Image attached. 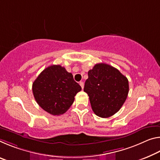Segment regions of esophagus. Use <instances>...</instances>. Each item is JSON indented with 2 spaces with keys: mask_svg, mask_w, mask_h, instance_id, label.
Returning <instances> with one entry per match:
<instances>
[{
  "mask_svg": "<svg viewBox=\"0 0 160 160\" xmlns=\"http://www.w3.org/2000/svg\"><path fill=\"white\" fill-rule=\"evenodd\" d=\"M80 85L81 86V88H82V89H83V88H84V82L81 81V82H80Z\"/></svg>",
  "mask_w": 160,
  "mask_h": 160,
  "instance_id": "obj_1",
  "label": "esophagus"
}]
</instances>
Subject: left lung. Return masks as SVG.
<instances>
[{"mask_svg": "<svg viewBox=\"0 0 160 160\" xmlns=\"http://www.w3.org/2000/svg\"><path fill=\"white\" fill-rule=\"evenodd\" d=\"M84 91L89 96L94 113L108 118L118 112L125 102L129 92L128 80L115 68L98 63L88 71Z\"/></svg>", "mask_w": 160, "mask_h": 160, "instance_id": "1", "label": "left lung"}]
</instances>
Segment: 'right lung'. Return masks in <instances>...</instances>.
Masks as SVG:
<instances>
[{"mask_svg": "<svg viewBox=\"0 0 160 160\" xmlns=\"http://www.w3.org/2000/svg\"><path fill=\"white\" fill-rule=\"evenodd\" d=\"M81 89L72 73L60 65L45 68L32 83L35 101L40 108L53 115L66 112Z\"/></svg>", "mask_w": 160, "mask_h": 160, "instance_id": "right-lung-1", "label": "right lung"}]
</instances>
